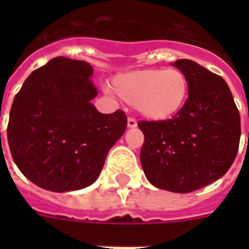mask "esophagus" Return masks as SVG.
Segmentation results:
<instances>
[{"label": "esophagus", "mask_w": 249, "mask_h": 249, "mask_svg": "<svg viewBox=\"0 0 249 249\" xmlns=\"http://www.w3.org/2000/svg\"><path fill=\"white\" fill-rule=\"evenodd\" d=\"M128 128H137L136 119H133V117H129V119H128Z\"/></svg>", "instance_id": "34e87169"}]
</instances>
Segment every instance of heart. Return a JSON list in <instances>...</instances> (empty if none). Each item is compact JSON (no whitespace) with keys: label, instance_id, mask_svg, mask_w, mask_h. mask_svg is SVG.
Returning a JSON list of instances; mask_svg holds the SVG:
<instances>
[{"label":"heart","instance_id":"obj_1","mask_svg":"<svg viewBox=\"0 0 249 249\" xmlns=\"http://www.w3.org/2000/svg\"><path fill=\"white\" fill-rule=\"evenodd\" d=\"M112 89L143 117L163 121L183 108L190 83L179 68H147L117 75L112 80Z\"/></svg>","mask_w":249,"mask_h":249}]
</instances>
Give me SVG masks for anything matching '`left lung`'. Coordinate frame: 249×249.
Returning a JSON list of instances; mask_svg holds the SVG:
<instances>
[{
  "instance_id": "8db88e82",
  "label": "left lung",
  "mask_w": 249,
  "mask_h": 249,
  "mask_svg": "<svg viewBox=\"0 0 249 249\" xmlns=\"http://www.w3.org/2000/svg\"><path fill=\"white\" fill-rule=\"evenodd\" d=\"M187 76L189 98L172 119L140 121L141 164L158 189L186 194L221 178L235 160L240 116L221 76L190 59L173 63Z\"/></svg>"
}]
</instances>
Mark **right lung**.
Masks as SVG:
<instances>
[{
	"label": "right lung",
	"mask_w": 249,
	"mask_h": 249,
	"mask_svg": "<svg viewBox=\"0 0 249 249\" xmlns=\"http://www.w3.org/2000/svg\"><path fill=\"white\" fill-rule=\"evenodd\" d=\"M93 68L56 56L27 77L10 109L7 141L14 161L35 185L54 193L88 187L126 129L121 109L101 113Z\"/></svg>",
	"instance_id": "obj_1"
}]
</instances>
